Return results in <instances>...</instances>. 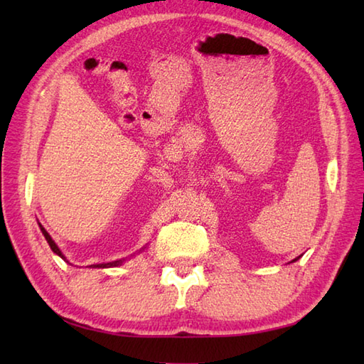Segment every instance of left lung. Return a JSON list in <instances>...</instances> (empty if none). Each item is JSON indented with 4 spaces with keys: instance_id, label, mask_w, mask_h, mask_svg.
<instances>
[{
    "instance_id": "left-lung-1",
    "label": "left lung",
    "mask_w": 364,
    "mask_h": 364,
    "mask_svg": "<svg viewBox=\"0 0 364 364\" xmlns=\"http://www.w3.org/2000/svg\"><path fill=\"white\" fill-rule=\"evenodd\" d=\"M299 258H300V257H297V258H296V259H292V261H297V259H299Z\"/></svg>"
}]
</instances>
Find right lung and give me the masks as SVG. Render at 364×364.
Instances as JSON below:
<instances>
[{"label":"right lung","instance_id":"right-lung-1","mask_svg":"<svg viewBox=\"0 0 364 364\" xmlns=\"http://www.w3.org/2000/svg\"><path fill=\"white\" fill-rule=\"evenodd\" d=\"M38 227H41L42 235L45 236L46 242L50 244L51 250H53L54 253H56L58 257H60V258H63L64 261H67V259H65V257H64V253L59 250V247L56 245V242H54L53 239H51V236L48 235V231H46V230H45V228L41 225V223H38ZM144 249H145V247H144ZM144 249H142V250H144ZM123 261H125V258H123V259H117V261H111V262H103V264H90V267H94V269H97V267H98V269H100V267H102V269H105V267H115V266H122V264H123ZM67 262H68V261H67Z\"/></svg>","mask_w":364,"mask_h":364}]
</instances>
